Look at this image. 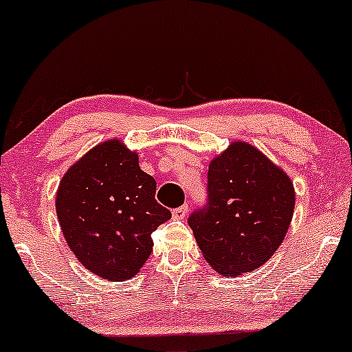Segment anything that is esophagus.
<instances>
[{"label":"esophagus","mask_w":352,"mask_h":352,"mask_svg":"<svg viewBox=\"0 0 352 352\" xmlns=\"http://www.w3.org/2000/svg\"><path fill=\"white\" fill-rule=\"evenodd\" d=\"M187 213H189V205L184 204L181 205V207L173 210V218H176V220H182V218H186Z\"/></svg>","instance_id":"esophagus-1"}]
</instances>
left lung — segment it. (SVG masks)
<instances>
[{
	"label": "left lung",
	"instance_id": "obj_1",
	"mask_svg": "<svg viewBox=\"0 0 352 352\" xmlns=\"http://www.w3.org/2000/svg\"><path fill=\"white\" fill-rule=\"evenodd\" d=\"M207 179V204L187 220L205 260L225 276L257 270L289 230L293 182L245 142H232L213 158Z\"/></svg>",
	"mask_w": 352,
	"mask_h": 352
}]
</instances>
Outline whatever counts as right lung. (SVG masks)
Wrapping results in <instances>:
<instances>
[{"label": "right lung", "mask_w": 352, "mask_h": 352, "mask_svg": "<svg viewBox=\"0 0 352 352\" xmlns=\"http://www.w3.org/2000/svg\"><path fill=\"white\" fill-rule=\"evenodd\" d=\"M157 182L139 157L113 139L74 163L59 182L56 213L77 260L95 275L129 280L153 248L152 232L171 218L155 200Z\"/></svg>", "instance_id": "add662e5"}]
</instances>
